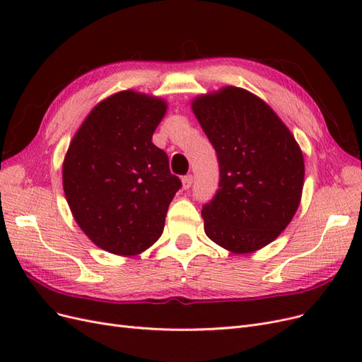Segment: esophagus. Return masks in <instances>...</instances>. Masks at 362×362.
Listing matches in <instances>:
<instances>
[{"label": "esophagus", "instance_id": "obj_1", "mask_svg": "<svg viewBox=\"0 0 362 362\" xmlns=\"http://www.w3.org/2000/svg\"><path fill=\"white\" fill-rule=\"evenodd\" d=\"M192 184H193V177H192V175H185V177L182 178V189L184 190H189L192 187Z\"/></svg>", "mask_w": 362, "mask_h": 362}]
</instances>
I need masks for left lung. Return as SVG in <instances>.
I'll list each match as a JSON object with an SVG mask.
<instances>
[{
    "instance_id": "1",
    "label": "left lung",
    "mask_w": 362,
    "mask_h": 362,
    "mask_svg": "<svg viewBox=\"0 0 362 362\" xmlns=\"http://www.w3.org/2000/svg\"><path fill=\"white\" fill-rule=\"evenodd\" d=\"M216 149L218 190L202 206L208 238L234 254L273 242L298 210L302 151L286 124L258 96L226 86L192 103Z\"/></svg>"
}]
</instances>
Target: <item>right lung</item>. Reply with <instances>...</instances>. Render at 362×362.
Here are the masks:
<instances>
[{"label":"right lung","mask_w":362,"mask_h":362,"mask_svg":"<svg viewBox=\"0 0 362 362\" xmlns=\"http://www.w3.org/2000/svg\"><path fill=\"white\" fill-rule=\"evenodd\" d=\"M168 104L124 90L101 101L76 131L63 161V190L83 233L110 254L133 257L163 234L181 180L152 144Z\"/></svg>","instance_id":"add662e5"}]
</instances>
